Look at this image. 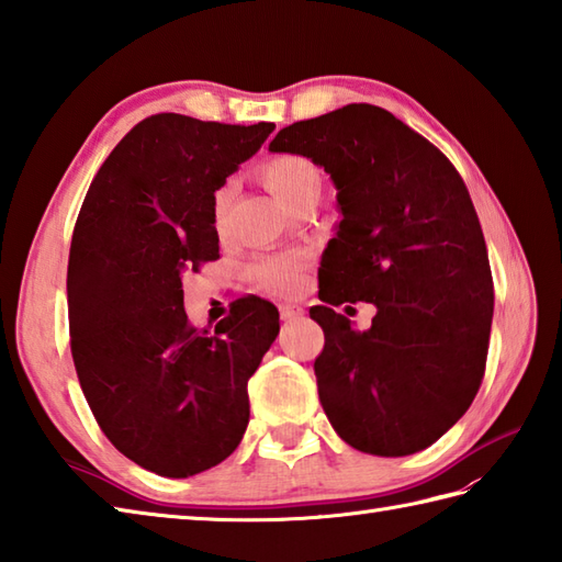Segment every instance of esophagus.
<instances>
[{
	"label": "esophagus",
	"mask_w": 562,
	"mask_h": 562,
	"mask_svg": "<svg viewBox=\"0 0 562 562\" xmlns=\"http://www.w3.org/2000/svg\"><path fill=\"white\" fill-rule=\"evenodd\" d=\"M279 313H281V319H297V317H303V307L295 303H281Z\"/></svg>",
	"instance_id": "34e87169"
}]
</instances>
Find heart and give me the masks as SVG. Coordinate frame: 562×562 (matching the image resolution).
<instances>
[{
    "label": "heart",
    "instance_id": "obj_1",
    "mask_svg": "<svg viewBox=\"0 0 562 562\" xmlns=\"http://www.w3.org/2000/svg\"><path fill=\"white\" fill-rule=\"evenodd\" d=\"M259 178L265 182L273 196L281 204L295 209L305 199H319L322 192V170L313 158L303 154H277L269 156L265 164L259 166ZM233 204V184H221L211 199V216H214L216 231L226 228L228 211ZM305 255L297 252H281V255H267L249 261L247 279L259 289L269 291H291L297 283V273L305 267Z\"/></svg>",
    "mask_w": 562,
    "mask_h": 562
}]
</instances>
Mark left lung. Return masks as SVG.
I'll return each instance as SVG.
<instances>
[{
	"instance_id": "8db88e82",
	"label": "left lung",
	"mask_w": 562,
	"mask_h": 562,
	"mask_svg": "<svg viewBox=\"0 0 562 562\" xmlns=\"http://www.w3.org/2000/svg\"><path fill=\"white\" fill-rule=\"evenodd\" d=\"M269 151L313 158L339 190L319 301L379 307L368 333L310 310L324 331V414L360 452L426 450L467 414L488 358L493 277L464 180L426 136L368 103L293 122Z\"/></svg>"
}]
</instances>
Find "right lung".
I'll return each instance as SVG.
<instances>
[{"label": "right lung", "mask_w": 562, "mask_h": 562, "mask_svg": "<svg viewBox=\"0 0 562 562\" xmlns=\"http://www.w3.org/2000/svg\"><path fill=\"white\" fill-rule=\"evenodd\" d=\"M271 132L273 122L146 117L95 172L74 226V368L105 438L158 476H194L235 452L247 380L279 334V310L255 295L214 331L182 307V273L218 259L214 192Z\"/></svg>", "instance_id": "1"}]
</instances>
